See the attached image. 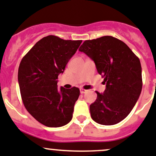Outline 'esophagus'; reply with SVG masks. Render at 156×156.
<instances>
[{
	"label": "esophagus",
	"mask_w": 156,
	"mask_h": 156,
	"mask_svg": "<svg viewBox=\"0 0 156 156\" xmlns=\"http://www.w3.org/2000/svg\"><path fill=\"white\" fill-rule=\"evenodd\" d=\"M86 91H87V90L84 89V88H80V92H81V94H85Z\"/></svg>",
	"instance_id": "esophagus-1"
}]
</instances>
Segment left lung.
I'll use <instances>...</instances> for the list:
<instances>
[{"label":"left lung","mask_w":156,"mask_h":156,"mask_svg":"<svg viewBox=\"0 0 156 156\" xmlns=\"http://www.w3.org/2000/svg\"><path fill=\"white\" fill-rule=\"evenodd\" d=\"M79 51L94 61L106 88L97 93L90 105L91 119L104 126L126 119L138 101L142 88L140 61L126 44L112 36L87 40Z\"/></svg>","instance_id":"1"}]
</instances>
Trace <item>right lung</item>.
<instances>
[{"label": "right lung", "instance_id": "1", "mask_svg": "<svg viewBox=\"0 0 156 156\" xmlns=\"http://www.w3.org/2000/svg\"><path fill=\"white\" fill-rule=\"evenodd\" d=\"M81 42L48 35L38 41L20 63L17 77L24 105L44 126L62 127L72 119L80 90L58 89L57 79Z\"/></svg>", "mask_w": 156, "mask_h": 156}]
</instances>
